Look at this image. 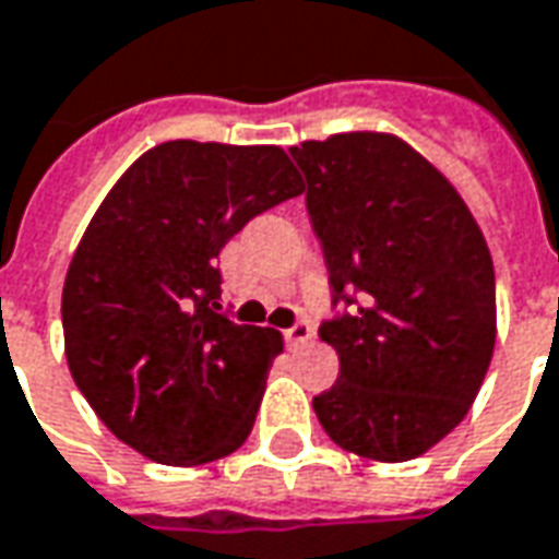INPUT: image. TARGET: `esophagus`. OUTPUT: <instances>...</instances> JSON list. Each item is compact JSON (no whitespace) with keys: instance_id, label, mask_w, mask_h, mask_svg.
Listing matches in <instances>:
<instances>
[{"instance_id":"1","label":"esophagus","mask_w":559,"mask_h":559,"mask_svg":"<svg viewBox=\"0 0 559 559\" xmlns=\"http://www.w3.org/2000/svg\"><path fill=\"white\" fill-rule=\"evenodd\" d=\"M283 334H286L288 346H304L313 341V325H310V322H295V325L283 331Z\"/></svg>"}]
</instances>
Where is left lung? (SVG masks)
Returning <instances> with one entry per match:
<instances>
[{
  "mask_svg": "<svg viewBox=\"0 0 559 559\" xmlns=\"http://www.w3.org/2000/svg\"><path fill=\"white\" fill-rule=\"evenodd\" d=\"M307 179L331 304L319 337L341 374L313 399L337 448L407 463L453 432L496 346L487 240L456 188L390 133H337L288 148Z\"/></svg>",
  "mask_w": 559,
  "mask_h": 559,
  "instance_id": "8db88e82",
  "label": "left lung"
}]
</instances>
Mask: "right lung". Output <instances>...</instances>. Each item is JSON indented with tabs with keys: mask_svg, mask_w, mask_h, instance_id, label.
<instances>
[{
	"mask_svg": "<svg viewBox=\"0 0 559 559\" xmlns=\"http://www.w3.org/2000/svg\"><path fill=\"white\" fill-rule=\"evenodd\" d=\"M301 191L280 145L173 140L99 203L63 283V337L75 386L127 448L203 465L249 438L283 337L218 313L215 258Z\"/></svg>",
	"mask_w": 559,
	"mask_h": 559,
	"instance_id": "obj_1",
	"label": "right lung"
}]
</instances>
